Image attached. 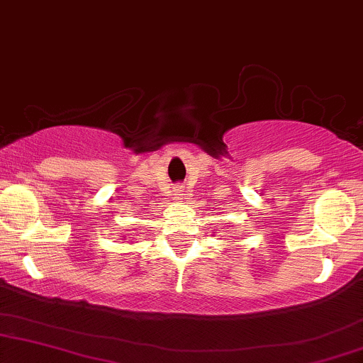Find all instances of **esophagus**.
Instances as JSON below:
<instances>
[{
  "label": "esophagus",
  "mask_w": 363,
  "mask_h": 363,
  "mask_svg": "<svg viewBox=\"0 0 363 363\" xmlns=\"http://www.w3.org/2000/svg\"><path fill=\"white\" fill-rule=\"evenodd\" d=\"M173 195H175L177 200H182V196H183V186H175V190H173Z\"/></svg>",
  "instance_id": "1"
}]
</instances>
